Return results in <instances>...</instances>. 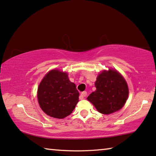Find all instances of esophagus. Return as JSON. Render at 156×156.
I'll use <instances>...</instances> for the list:
<instances>
[{
    "label": "esophagus",
    "mask_w": 156,
    "mask_h": 156,
    "mask_svg": "<svg viewBox=\"0 0 156 156\" xmlns=\"http://www.w3.org/2000/svg\"><path fill=\"white\" fill-rule=\"evenodd\" d=\"M86 95H87V92L86 91H84V92H83V93H81L80 95V100L84 99V98L86 97Z\"/></svg>",
    "instance_id": "obj_1"
}]
</instances>
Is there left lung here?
Returning a JSON list of instances; mask_svg holds the SVG:
<instances>
[{
    "label": "left lung",
    "instance_id": "left-lung-1",
    "mask_svg": "<svg viewBox=\"0 0 156 156\" xmlns=\"http://www.w3.org/2000/svg\"><path fill=\"white\" fill-rule=\"evenodd\" d=\"M95 85L96 90L87 99L99 112L109 115L124 107L128 98L129 88L119 72L113 69L105 70L98 76Z\"/></svg>",
    "mask_w": 156,
    "mask_h": 156
}]
</instances>
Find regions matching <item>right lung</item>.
I'll use <instances>...</instances> for the list:
<instances>
[{
	"mask_svg": "<svg viewBox=\"0 0 156 156\" xmlns=\"http://www.w3.org/2000/svg\"><path fill=\"white\" fill-rule=\"evenodd\" d=\"M79 93L68 73L58 70L48 72L37 90L39 106L51 117L63 119L71 115L78 102Z\"/></svg>",
	"mask_w": 156,
	"mask_h": 156,
	"instance_id": "add662e5",
	"label": "right lung"
}]
</instances>
